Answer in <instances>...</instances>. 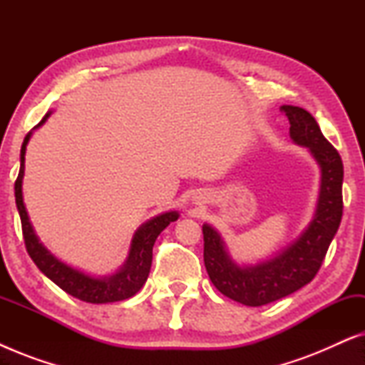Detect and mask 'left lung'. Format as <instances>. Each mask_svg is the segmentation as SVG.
<instances>
[{
  "mask_svg": "<svg viewBox=\"0 0 365 365\" xmlns=\"http://www.w3.org/2000/svg\"><path fill=\"white\" fill-rule=\"evenodd\" d=\"M289 119L292 141L306 146L321 168V191L314 219L302 236L276 257L251 267H239L229 257L221 236L207 224L204 234V266L224 296L244 306L259 307L299 291L316 277L342 219L344 166L337 149L324 138L311 113L299 106H281Z\"/></svg>",
  "mask_w": 365,
  "mask_h": 365,
  "instance_id": "1",
  "label": "left lung"
}]
</instances>
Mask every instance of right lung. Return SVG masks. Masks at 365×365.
<instances>
[{
  "mask_svg": "<svg viewBox=\"0 0 365 365\" xmlns=\"http://www.w3.org/2000/svg\"><path fill=\"white\" fill-rule=\"evenodd\" d=\"M49 113L41 119L38 126L46 121ZM36 126V128H38ZM31 138V133L26 134L21 146V168H19V174L14 182V197H16V207L21 217V227H23V237L24 246L29 257L36 264L39 271L44 276L51 279V281L68 292L69 296L79 299V301L89 302V304H106V302H118L124 301V299L133 297L143 284L146 282L151 271L153 262V246L156 242L159 234L166 229L169 224L176 221L179 214L176 211L161 214L156 216L151 221L143 224L134 234L131 241V249H129L128 261L121 267V271L109 277L96 279L86 274L76 271V269L66 266V264L58 261L41 242L38 241L36 234L33 231L31 222H29L26 207L23 202V176H24V154H26V144Z\"/></svg>",
  "mask_w": 365,
  "mask_h": 365,
  "instance_id": "add662e5",
  "label": "right lung"
}]
</instances>
